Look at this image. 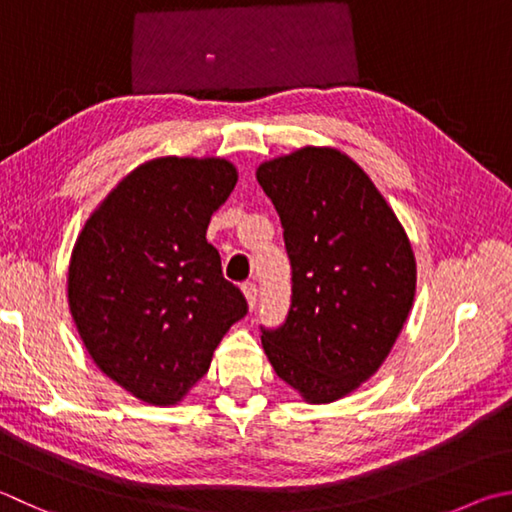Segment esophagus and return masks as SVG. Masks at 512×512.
<instances>
[{
    "label": "esophagus",
    "mask_w": 512,
    "mask_h": 512,
    "mask_svg": "<svg viewBox=\"0 0 512 512\" xmlns=\"http://www.w3.org/2000/svg\"><path fill=\"white\" fill-rule=\"evenodd\" d=\"M241 291H244L248 311H253L255 304H257V286H255V284H246L244 288H241Z\"/></svg>",
    "instance_id": "esophagus-1"
}]
</instances>
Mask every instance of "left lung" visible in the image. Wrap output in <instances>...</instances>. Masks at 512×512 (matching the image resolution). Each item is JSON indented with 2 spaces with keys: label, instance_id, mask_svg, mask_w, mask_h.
Here are the masks:
<instances>
[{
  "label": "left lung",
  "instance_id": "1",
  "mask_svg": "<svg viewBox=\"0 0 512 512\" xmlns=\"http://www.w3.org/2000/svg\"><path fill=\"white\" fill-rule=\"evenodd\" d=\"M255 176L293 268L291 311L264 331V353L302 401H340L376 374L412 311L410 237L369 174L336 147H300Z\"/></svg>",
  "mask_w": 512,
  "mask_h": 512
}]
</instances>
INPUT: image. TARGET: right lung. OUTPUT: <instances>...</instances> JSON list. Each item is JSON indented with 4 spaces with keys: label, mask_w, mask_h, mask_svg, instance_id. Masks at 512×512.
<instances>
[{
    "label": "right lung",
    "mask_w": 512,
    "mask_h": 512,
    "mask_svg": "<svg viewBox=\"0 0 512 512\" xmlns=\"http://www.w3.org/2000/svg\"><path fill=\"white\" fill-rule=\"evenodd\" d=\"M239 172L221 156H159L116 183L78 232L67 300L102 374L143 403H181L246 315L206 232Z\"/></svg>",
    "instance_id": "add662e5"
}]
</instances>
